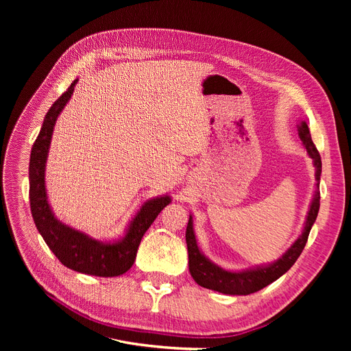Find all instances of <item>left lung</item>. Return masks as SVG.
Segmentation results:
<instances>
[{
  "instance_id": "1",
  "label": "left lung",
  "mask_w": 351,
  "mask_h": 351,
  "mask_svg": "<svg viewBox=\"0 0 351 351\" xmlns=\"http://www.w3.org/2000/svg\"><path fill=\"white\" fill-rule=\"evenodd\" d=\"M297 132H299V137L304 146V149L312 158V162L315 167V192L313 197L309 205V210H307L304 226L302 230V234L297 237L291 246L287 249L282 256H280L277 261L271 263H262L254 265V267L239 269V271H230L221 268L219 265L212 262L206 254L200 250L197 246V240L195 234L193 227V215H189V224L186 230V243H187V252H189V271L193 280L205 289L214 290L222 294L228 295H247L252 293H256L262 290L263 287L269 285L271 282L277 281L281 275H284L289 271L297 258L300 256L303 252L307 237L312 230V226L315 224L317 212H319V182H321V173H322V161L319 152L315 147L312 137L309 133V127H307L304 120H300L297 124Z\"/></svg>"
}]
</instances>
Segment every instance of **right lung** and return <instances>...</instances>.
Instances as JSON below:
<instances>
[{
    "mask_svg": "<svg viewBox=\"0 0 351 351\" xmlns=\"http://www.w3.org/2000/svg\"><path fill=\"white\" fill-rule=\"evenodd\" d=\"M77 82L79 79L74 80L52 104L32 147L29 162L30 210L39 234L64 267L95 277H119L132 268L143 234L159 212L171 204V196L161 195L145 200L127 222L123 236L112 240L95 239L56 217L47 195L45 169L54 125L73 97Z\"/></svg>",
    "mask_w": 351,
    "mask_h": 351,
    "instance_id": "add662e5",
    "label": "right lung"
}]
</instances>
